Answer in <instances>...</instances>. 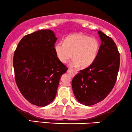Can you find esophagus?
Instances as JSON below:
<instances>
[{"label":"esophagus","mask_w":132,"mask_h":132,"mask_svg":"<svg viewBox=\"0 0 132 132\" xmlns=\"http://www.w3.org/2000/svg\"><path fill=\"white\" fill-rule=\"evenodd\" d=\"M68 73L69 74H70V75L72 76H72H74V72H73L72 70H71V69H69L68 70Z\"/></svg>","instance_id":"esophagus-1"}]
</instances>
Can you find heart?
<instances>
[{"mask_svg":"<svg viewBox=\"0 0 132 132\" xmlns=\"http://www.w3.org/2000/svg\"><path fill=\"white\" fill-rule=\"evenodd\" d=\"M99 50V42L96 39L87 35L74 34L68 36L64 43H58L55 47L58 58L66 63L72 58L73 66L82 68L90 66L96 58Z\"/></svg>","mask_w":132,"mask_h":132,"instance_id":"b5f03b06","label":"heart"}]
</instances>
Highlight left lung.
<instances>
[{
    "mask_svg": "<svg viewBox=\"0 0 132 132\" xmlns=\"http://www.w3.org/2000/svg\"><path fill=\"white\" fill-rule=\"evenodd\" d=\"M101 40L97 56L88 67L80 71L72 79V87L77 101L91 106L103 100L116 82L120 53L114 40L100 31Z\"/></svg>",
    "mask_w": 132,
    "mask_h": 132,
    "instance_id": "obj_1",
    "label": "left lung"
}]
</instances>
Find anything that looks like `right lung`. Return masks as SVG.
Returning <instances> with one entry per match:
<instances>
[{
	"label": "right lung",
	"instance_id": "right-lung-1",
	"mask_svg": "<svg viewBox=\"0 0 132 132\" xmlns=\"http://www.w3.org/2000/svg\"><path fill=\"white\" fill-rule=\"evenodd\" d=\"M56 40L52 30H39L22 38L14 52L17 86L27 100L37 106L53 101L60 77L68 70L55 53Z\"/></svg>",
	"mask_w": 132,
	"mask_h": 132
}]
</instances>
